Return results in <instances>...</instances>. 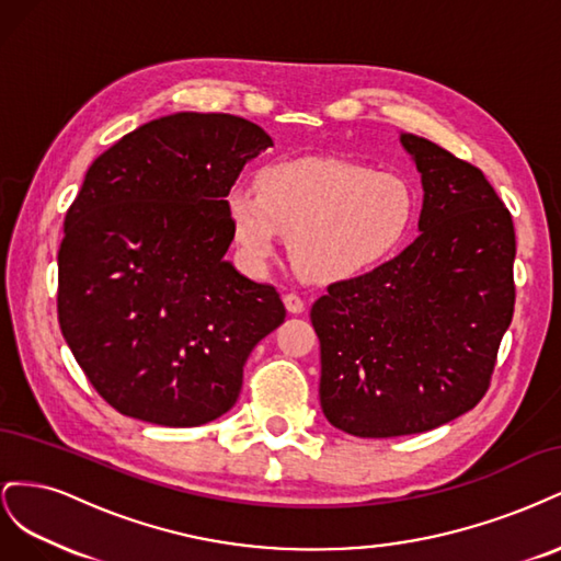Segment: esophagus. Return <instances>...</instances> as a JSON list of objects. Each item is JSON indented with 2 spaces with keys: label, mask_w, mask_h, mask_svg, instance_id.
<instances>
[{
  "label": "esophagus",
  "mask_w": 561,
  "mask_h": 561,
  "mask_svg": "<svg viewBox=\"0 0 561 561\" xmlns=\"http://www.w3.org/2000/svg\"><path fill=\"white\" fill-rule=\"evenodd\" d=\"M283 304H285V309L290 311V313H301L304 309H307V304H304V299L299 295H295V293L283 295Z\"/></svg>",
  "instance_id": "34e87169"
}]
</instances>
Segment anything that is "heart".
Wrapping results in <instances>:
<instances>
[{
  "mask_svg": "<svg viewBox=\"0 0 561 561\" xmlns=\"http://www.w3.org/2000/svg\"><path fill=\"white\" fill-rule=\"evenodd\" d=\"M233 241L248 268L260 271L290 236V257L313 283H339L386 260L412 227L416 198L402 175L342 159L266 165L252 190L227 194Z\"/></svg>",
  "mask_w": 561,
  "mask_h": 561,
  "instance_id": "1",
  "label": "heart"
}]
</instances>
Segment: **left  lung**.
<instances>
[{"mask_svg":"<svg viewBox=\"0 0 561 561\" xmlns=\"http://www.w3.org/2000/svg\"><path fill=\"white\" fill-rule=\"evenodd\" d=\"M400 140L421 173V236L311 309L322 414L355 437L426 433L472 410L515 311L511 210L480 168Z\"/></svg>","mask_w":561,"mask_h":561,"instance_id":"left-lung-1","label":"left lung"}]
</instances>
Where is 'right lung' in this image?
<instances>
[{"label":"right lung","mask_w":561,"mask_h":561,"mask_svg":"<svg viewBox=\"0 0 561 561\" xmlns=\"http://www.w3.org/2000/svg\"><path fill=\"white\" fill-rule=\"evenodd\" d=\"M271 145L248 118L180 112L124 135L89 168L65 215L58 322L118 414L171 428L222 416L250 351L285 320L274 285L225 262L227 194Z\"/></svg>","instance_id":"add662e5"}]
</instances>
